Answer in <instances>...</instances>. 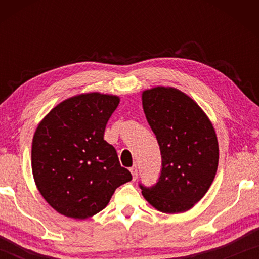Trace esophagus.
<instances>
[{
	"label": "esophagus",
	"instance_id": "obj_1",
	"mask_svg": "<svg viewBox=\"0 0 259 259\" xmlns=\"http://www.w3.org/2000/svg\"><path fill=\"white\" fill-rule=\"evenodd\" d=\"M131 173H132L133 176V180H136L138 178V166L134 165L131 167Z\"/></svg>",
	"mask_w": 259,
	"mask_h": 259
}]
</instances>
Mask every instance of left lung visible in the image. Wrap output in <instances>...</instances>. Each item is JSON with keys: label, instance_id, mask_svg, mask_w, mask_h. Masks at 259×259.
<instances>
[{"label": "left lung", "instance_id": "obj_1", "mask_svg": "<svg viewBox=\"0 0 259 259\" xmlns=\"http://www.w3.org/2000/svg\"><path fill=\"white\" fill-rule=\"evenodd\" d=\"M143 107L161 153L160 177L151 187L139 184L143 196L164 213L185 212L205 196L217 172L213 126L189 95L172 87L145 91Z\"/></svg>", "mask_w": 259, "mask_h": 259}]
</instances>
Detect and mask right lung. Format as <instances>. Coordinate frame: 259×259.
Returning <instances> with one entry per match:
<instances>
[{
	"label": "right lung",
	"instance_id": "add662e5",
	"mask_svg": "<svg viewBox=\"0 0 259 259\" xmlns=\"http://www.w3.org/2000/svg\"><path fill=\"white\" fill-rule=\"evenodd\" d=\"M120 99L87 93L69 98L38 123L31 145L35 184L66 217L86 219L107 206L114 191L132 180L115 148L104 139Z\"/></svg>",
	"mask_w": 259,
	"mask_h": 259
}]
</instances>
